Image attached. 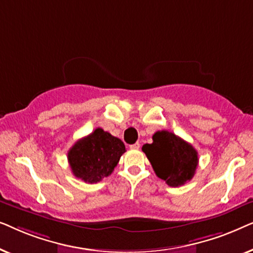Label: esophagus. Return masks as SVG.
Returning <instances> with one entry per match:
<instances>
[{"instance_id":"1","label":"esophagus","mask_w":253,"mask_h":253,"mask_svg":"<svg viewBox=\"0 0 253 253\" xmlns=\"http://www.w3.org/2000/svg\"><path fill=\"white\" fill-rule=\"evenodd\" d=\"M130 148H131V150H139L140 144L139 143H134L132 145H130Z\"/></svg>"}]
</instances>
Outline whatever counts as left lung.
Segmentation results:
<instances>
[{
	"label": "left lung",
	"mask_w": 253,
	"mask_h": 253,
	"mask_svg": "<svg viewBox=\"0 0 253 253\" xmlns=\"http://www.w3.org/2000/svg\"><path fill=\"white\" fill-rule=\"evenodd\" d=\"M152 138L153 143L145 144L141 150L158 177L172 188L190 181L198 166V153L192 145L167 130L157 131Z\"/></svg>",
	"instance_id": "8db88e82"
}]
</instances>
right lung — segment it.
Segmentation results:
<instances>
[{"instance_id": "1", "label": "right lung", "mask_w": 253, "mask_h": 253, "mask_svg": "<svg viewBox=\"0 0 253 253\" xmlns=\"http://www.w3.org/2000/svg\"><path fill=\"white\" fill-rule=\"evenodd\" d=\"M124 152L122 140L98 127L69 150L68 161L76 177L92 184L112 174Z\"/></svg>"}]
</instances>
